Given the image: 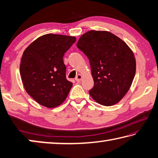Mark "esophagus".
Instances as JSON below:
<instances>
[{
  "instance_id": "esophagus-1",
  "label": "esophagus",
  "mask_w": 158,
  "mask_h": 158,
  "mask_svg": "<svg viewBox=\"0 0 158 158\" xmlns=\"http://www.w3.org/2000/svg\"><path fill=\"white\" fill-rule=\"evenodd\" d=\"M82 79V76L81 74H78V75H77V77H75V80L77 81H80Z\"/></svg>"
}]
</instances>
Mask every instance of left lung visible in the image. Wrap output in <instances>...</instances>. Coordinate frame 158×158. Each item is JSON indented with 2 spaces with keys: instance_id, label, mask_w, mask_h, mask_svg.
I'll list each match as a JSON object with an SVG mask.
<instances>
[{
  "instance_id": "left-lung-1",
  "label": "left lung",
  "mask_w": 158,
  "mask_h": 158,
  "mask_svg": "<svg viewBox=\"0 0 158 158\" xmlns=\"http://www.w3.org/2000/svg\"><path fill=\"white\" fill-rule=\"evenodd\" d=\"M77 47L89 60L94 81L89 94L93 100L104 106L118 102L130 89L135 75L132 50L115 35L101 31L84 33Z\"/></svg>"
}]
</instances>
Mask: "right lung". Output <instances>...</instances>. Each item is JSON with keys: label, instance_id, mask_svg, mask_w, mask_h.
I'll return each instance as SVG.
<instances>
[{"label": "right lung", "instance_id": "obj_1", "mask_svg": "<svg viewBox=\"0 0 158 158\" xmlns=\"http://www.w3.org/2000/svg\"><path fill=\"white\" fill-rule=\"evenodd\" d=\"M75 41L74 37L47 34L23 52L20 75L26 92L40 105L52 108L66 99L73 83L66 79L63 56Z\"/></svg>", "mask_w": 158, "mask_h": 158}]
</instances>
